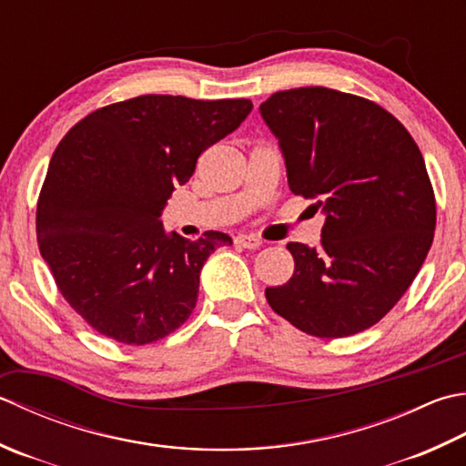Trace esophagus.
<instances>
[{
  "instance_id": "34e87169",
  "label": "esophagus",
  "mask_w": 466,
  "mask_h": 466,
  "mask_svg": "<svg viewBox=\"0 0 466 466\" xmlns=\"http://www.w3.org/2000/svg\"><path fill=\"white\" fill-rule=\"evenodd\" d=\"M236 246H240V248H248V250H257L262 246V240L257 238V236H248V234H240L234 238Z\"/></svg>"
}]
</instances>
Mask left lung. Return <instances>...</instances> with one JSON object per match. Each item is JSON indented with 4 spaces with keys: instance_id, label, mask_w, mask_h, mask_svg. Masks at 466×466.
I'll return each instance as SVG.
<instances>
[{
    "instance_id": "obj_1",
    "label": "left lung",
    "mask_w": 466,
    "mask_h": 466,
    "mask_svg": "<svg viewBox=\"0 0 466 466\" xmlns=\"http://www.w3.org/2000/svg\"><path fill=\"white\" fill-rule=\"evenodd\" d=\"M295 196L325 214L321 246L289 242L295 272L268 287L272 311L315 337L370 329L412 285L432 246L436 202L406 127L368 98L325 86L260 105Z\"/></svg>"
}]
</instances>
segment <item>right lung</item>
Listing matches in <instances>:
<instances>
[{"instance_id": "obj_1", "label": "right lung", "mask_w": 466, "mask_h": 466, "mask_svg": "<svg viewBox=\"0 0 466 466\" xmlns=\"http://www.w3.org/2000/svg\"><path fill=\"white\" fill-rule=\"evenodd\" d=\"M248 98L143 95L98 108L64 135L35 209L42 258L66 303L100 335L159 341L187 321L199 272L232 238L163 230L171 191L240 127Z\"/></svg>"}]
</instances>
